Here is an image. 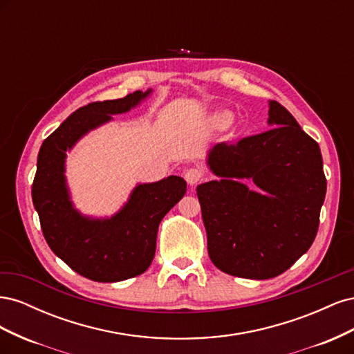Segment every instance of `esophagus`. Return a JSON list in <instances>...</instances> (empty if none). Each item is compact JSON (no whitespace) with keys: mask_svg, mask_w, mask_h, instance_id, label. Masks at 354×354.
I'll list each match as a JSON object with an SVG mask.
<instances>
[{"mask_svg":"<svg viewBox=\"0 0 354 354\" xmlns=\"http://www.w3.org/2000/svg\"><path fill=\"white\" fill-rule=\"evenodd\" d=\"M183 176H185V178H186L187 183H189L190 186H194V185H198L199 181L202 180L203 173H202V169H199V168H195V167H194V168H187V169H185Z\"/></svg>","mask_w":354,"mask_h":354,"instance_id":"obj_1","label":"esophagus"}]
</instances>
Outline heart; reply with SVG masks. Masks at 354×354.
Listing matches in <instances>:
<instances>
[{"label":"heart","instance_id":"heart-1","mask_svg":"<svg viewBox=\"0 0 354 354\" xmlns=\"http://www.w3.org/2000/svg\"><path fill=\"white\" fill-rule=\"evenodd\" d=\"M214 120H216V122L220 124V125H227L232 121V115L229 112H226V111H223V112L216 113V116H214Z\"/></svg>","mask_w":354,"mask_h":354}]
</instances>
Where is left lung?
<instances>
[{
    "label": "left lung",
    "instance_id": "1",
    "mask_svg": "<svg viewBox=\"0 0 354 354\" xmlns=\"http://www.w3.org/2000/svg\"><path fill=\"white\" fill-rule=\"evenodd\" d=\"M269 106L273 128L214 146L207 164L220 180L196 189L211 261L248 279L281 274L308 251L326 195L319 145L281 103Z\"/></svg>",
    "mask_w": 354,
    "mask_h": 354
}]
</instances>
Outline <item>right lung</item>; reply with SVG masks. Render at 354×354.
Listing matches in <instances>:
<instances>
[{
  "label": "right lung",
  "mask_w": 354,
  "mask_h": 354,
  "mask_svg": "<svg viewBox=\"0 0 354 354\" xmlns=\"http://www.w3.org/2000/svg\"><path fill=\"white\" fill-rule=\"evenodd\" d=\"M152 90L122 99L93 102L75 111L42 143L32 201L42 234L59 259L94 282H120L142 274L151 266L159 223L186 194V181L169 176L137 185L130 199L111 218H90L73 208L65 178L66 152L82 136L128 112Z\"/></svg>",
  "instance_id": "obj_1"
}]
</instances>
